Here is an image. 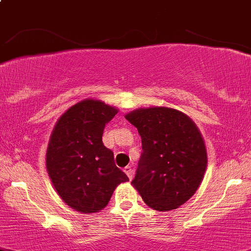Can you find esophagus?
Here are the masks:
<instances>
[{
	"instance_id": "obj_1",
	"label": "esophagus",
	"mask_w": 251,
	"mask_h": 251,
	"mask_svg": "<svg viewBox=\"0 0 251 251\" xmlns=\"http://www.w3.org/2000/svg\"><path fill=\"white\" fill-rule=\"evenodd\" d=\"M125 173H126V175H128L129 179H130V180L133 179V176H134V170H133V168L129 167V165H128V167L125 168Z\"/></svg>"
}]
</instances>
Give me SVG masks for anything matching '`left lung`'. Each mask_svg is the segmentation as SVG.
Segmentation results:
<instances>
[{
    "label": "left lung",
    "mask_w": 251,
    "mask_h": 251,
    "mask_svg": "<svg viewBox=\"0 0 251 251\" xmlns=\"http://www.w3.org/2000/svg\"><path fill=\"white\" fill-rule=\"evenodd\" d=\"M141 136L134 187L154 210H173L187 202L203 180L206 150L195 123L169 107L138 108L126 116Z\"/></svg>",
    "instance_id": "left-lung-1"
}]
</instances>
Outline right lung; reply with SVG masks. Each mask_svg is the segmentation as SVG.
Here are the masks:
<instances>
[{
    "mask_svg": "<svg viewBox=\"0 0 251 251\" xmlns=\"http://www.w3.org/2000/svg\"><path fill=\"white\" fill-rule=\"evenodd\" d=\"M117 110L100 100H83L56 122L48 144L47 170L56 192L72 209L97 213L128 176L102 144L105 126Z\"/></svg>",
    "mask_w": 251,
    "mask_h": 251,
    "instance_id": "obj_1",
    "label": "right lung"
}]
</instances>
